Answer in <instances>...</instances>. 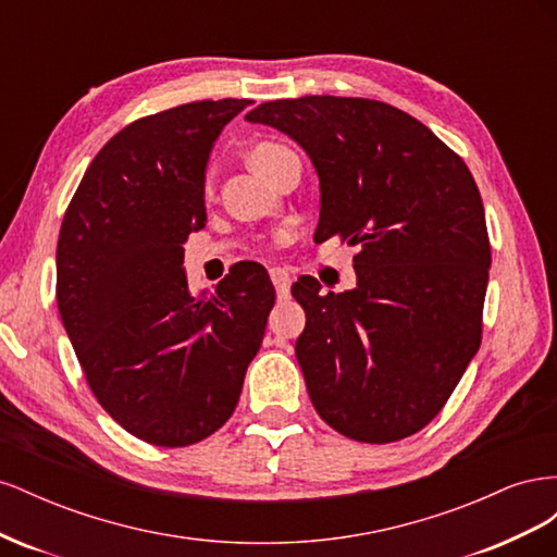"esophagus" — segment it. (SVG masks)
Masks as SVG:
<instances>
[{
	"label": "esophagus",
	"mask_w": 557,
	"mask_h": 557,
	"mask_svg": "<svg viewBox=\"0 0 557 557\" xmlns=\"http://www.w3.org/2000/svg\"><path fill=\"white\" fill-rule=\"evenodd\" d=\"M269 276H272V283H274L278 299H288V295H290V283H293L290 274L285 272V269H281V267H274V269H269Z\"/></svg>",
	"instance_id": "1"
}]
</instances>
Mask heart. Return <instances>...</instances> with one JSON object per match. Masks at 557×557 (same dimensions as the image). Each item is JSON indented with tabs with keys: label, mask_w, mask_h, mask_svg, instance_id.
I'll return each instance as SVG.
<instances>
[{
	"label": "heart",
	"mask_w": 557,
	"mask_h": 557,
	"mask_svg": "<svg viewBox=\"0 0 557 557\" xmlns=\"http://www.w3.org/2000/svg\"><path fill=\"white\" fill-rule=\"evenodd\" d=\"M288 150H290V148H285V146H281V144L264 141V144H258L256 148L250 150V153H248V162H250L252 170H256V166L272 162L274 158H278V156H283V153H288Z\"/></svg>",
	"instance_id": "obj_1"
}]
</instances>
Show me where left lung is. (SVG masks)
Wrapping results in <instances>:
<instances>
[{"label":"left lung","instance_id":"1","mask_svg":"<svg viewBox=\"0 0 557 557\" xmlns=\"http://www.w3.org/2000/svg\"><path fill=\"white\" fill-rule=\"evenodd\" d=\"M305 148L320 183L315 242L360 246L352 290L320 295L295 356L318 416L387 444L442 411L481 346L491 269L483 201L467 164L416 117L374 99H276L246 113Z\"/></svg>","mask_w":557,"mask_h":557}]
</instances>
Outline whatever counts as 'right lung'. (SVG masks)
<instances>
[{
    "label": "right lung",
    "mask_w": 557,
    "mask_h": 557,
    "mask_svg": "<svg viewBox=\"0 0 557 557\" xmlns=\"http://www.w3.org/2000/svg\"><path fill=\"white\" fill-rule=\"evenodd\" d=\"M248 99L141 117L99 150L64 213L58 309L90 391L156 446L207 440L237 407L274 285L239 264L215 295L188 293L183 244L207 225V164Z\"/></svg>",
    "instance_id": "add662e5"
}]
</instances>
